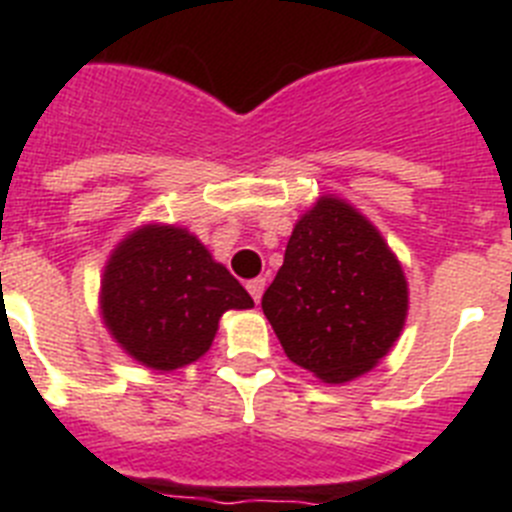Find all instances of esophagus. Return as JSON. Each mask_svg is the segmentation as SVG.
I'll list each match as a JSON object with an SVG mask.
<instances>
[{
    "label": "esophagus",
    "mask_w": 512,
    "mask_h": 512,
    "mask_svg": "<svg viewBox=\"0 0 512 512\" xmlns=\"http://www.w3.org/2000/svg\"><path fill=\"white\" fill-rule=\"evenodd\" d=\"M246 287H248V295L253 297V302H259L261 295H264V289H266V279L264 277H256V279H251V282H248Z\"/></svg>",
    "instance_id": "1"
}]
</instances>
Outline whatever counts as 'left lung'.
Returning <instances> with one entry per match:
<instances>
[{
  "instance_id": "left-lung-1",
  "label": "left lung",
  "mask_w": 512,
  "mask_h": 512,
  "mask_svg": "<svg viewBox=\"0 0 512 512\" xmlns=\"http://www.w3.org/2000/svg\"><path fill=\"white\" fill-rule=\"evenodd\" d=\"M261 307L289 361L341 384L369 372L397 341L408 282L374 225L323 197L292 230Z\"/></svg>"
}]
</instances>
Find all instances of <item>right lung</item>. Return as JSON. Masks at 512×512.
<instances>
[{
    "mask_svg": "<svg viewBox=\"0 0 512 512\" xmlns=\"http://www.w3.org/2000/svg\"><path fill=\"white\" fill-rule=\"evenodd\" d=\"M251 295L189 230L146 225L117 246L102 279L104 323L135 361L171 372L200 359L225 310Z\"/></svg>",
    "mask_w": 512,
    "mask_h": 512,
    "instance_id": "add662e5",
    "label": "right lung"
}]
</instances>
